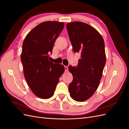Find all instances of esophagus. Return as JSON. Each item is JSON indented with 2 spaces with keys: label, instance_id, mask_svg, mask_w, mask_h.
Instances as JSON below:
<instances>
[{
  "label": "esophagus",
  "instance_id": "obj_1",
  "mask_svg": "<svg viewBox=\"0 0 129 129\" xmlns=\"http://www.w3.org/2000/svg\"><path fill=\"white\" fill-rule=\"evenodd\" d=\"M64 70H65V72H68V68L67 66H64Z\"/></svg>",
  "mask_w": 129,
  "mask_h": 129
}]
</instances>
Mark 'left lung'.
Segmentation results:
<instances>
[{"label": "left lung", "mask_w": 129, "mask_h": 129, "mask_svg": "<svg viewBox=\"0 0 129 129\" xmlns=\"http://www.w3.org/2000/svg\"><path fill=\"white\" fill-rule=\"evenodd\" d=\"M74 51L81 53L76 67L69 66L73 80L69 84L72 98L83 102L91 97L98 88L106 62L104 41L95 28L84 22L66 25Z\"/></svg>", "instance_id": "obj_1"}]
</instances>
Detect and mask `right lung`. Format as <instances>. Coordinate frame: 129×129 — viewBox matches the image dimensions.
<instances>
[{
	"label": "right lung",
	"instance_id": "add662e5",
	"mask_svg": "<svg viewBox=\"0 0 129 129\" xmlns=\"http://www.w3.org/2000/svg\"><path fill=\"white\" fill-rule=\"evenodd\" d=\"M63 27V22H42L30 31L23 42L21 60L24 76L32 91L42 99L53 95L64 71L63 65L49 60V54L52 53L54 43Z\"/></svg>",
	"mask_w": 129,
	"mask_h": 129
}]
</instances>
